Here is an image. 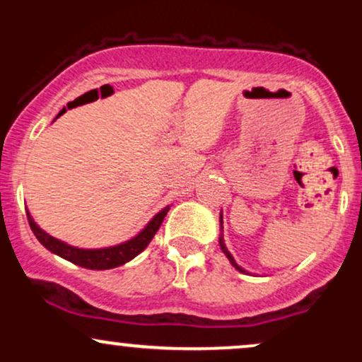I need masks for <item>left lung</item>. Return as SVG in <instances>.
Wrapping results in <instances>:
<instances>
[{"mask_svg": "<svg viewBox=\"0 0 362 362\" xmlns=\"http://www.w3.org/2000/svg\"><path fill=\"white\" fill-rule=\"evenodd\" d=\"M219 228H221V231H223V214H221V216H219ZM219 247H221V250H223V253H224V255H226V257H228V260H230V264H231V265H233V267L236 269V271H240V272H243V274H248L247 271H245V269H243V267H240V265H238V264H236V262H235V259H233V255H231V253H230V252H228L226 245H224V240H223V233H221V235H219Z\"/></svg>", "mask_w": 362, "mask_h": 362, "instance_id": "8db88e82", "label": "left lung"}]
</instances>
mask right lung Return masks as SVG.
I'll return each instance as SVG.
<instances>
[{"mask_svg": "<svg viewBox=\"0 0 362 362\" xmlns=\"http://www.w3.org/2000/svg\"><path fill=\"white\" fill-rule=\"evenodd\" d=\"M170 211V206L163 207L160 213L155 214L151 218L146 226L139 231L134 238L127 240V242L114 245V247H105V248H78L73 245H68L66 242L54 238L49 233H45L42 228L39 226L32 218V214L27 211L28 224H30L32 231H34L35 238L47 248L49 252L56 253V255L62 257V259L73 262V264L81 265L85 269H91V271H105V269H114L119 265L126 264V262L132 260L136 255H139L144 248L148 247L149 242L153 240V236L158 231V228L163 223L165 216Z\"/></svg>", "mask_w": 362, "mask_h": 362, "instance_id": "obj_1", "label": "right lung"}]
</instances>
